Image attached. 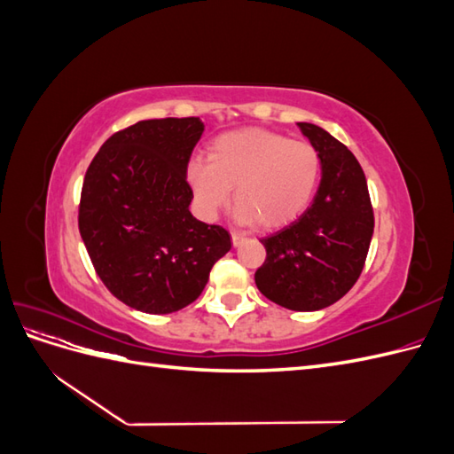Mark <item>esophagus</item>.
<instances>
[{
	"label": "esophagus",
	"mask_w": 454,
	"mask_h": 454,
	"mask_svg": "<svg viewBox=\"0 0 454 454\" xmlns=\"http://www.w3.org/2000/svg\"><path fill=\"white\" fill-rule=\"evenodd\" d=\"M231 240H232V246H240L244 240H246V235H242V232H232V237H231Z\"/></svg>",
	"instance_id": "obj_1"
}]
</instances>
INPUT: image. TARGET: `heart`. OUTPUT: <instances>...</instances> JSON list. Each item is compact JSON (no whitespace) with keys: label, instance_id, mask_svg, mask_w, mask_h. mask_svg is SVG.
<instances>
[{"label":"heart","instance_id":"heart-1","mask_svg":"<svg viewBox=\"0 0 454 454\" xmlns=\"http://www.w3.org/2000/svg\"><path fill=\"white\" fill-rule=\"evenodd\" d=\"M322 177L318 149L287 136L246 129L212 144L208 160L191 159L187 182L199 212L214 219L235 187L237 217L263 229H278L303 214Z\"/></svg>","mask_w":454,"mask_h":454}]
</instances>
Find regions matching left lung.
<instances>
[{
  "mask_svg": "<svg viewBox=\"0 0 454 454\" xmlns=\"http://www.w3.org/2000/svg\"><path fill=\"white\" fill-rule=\"evenodd\" d=\"M322 159V180L294 223L261 239L257 290L290 310L333 305L360 278L375 217L365 174L345 144L312 122H297Z\"/></svg>",
  "mask_w": 454,
  "mask_h": 454,
  "instance_id": "1",
  "label": "left lung"
}]
</instances>
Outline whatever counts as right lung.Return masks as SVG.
<instances>
[{
    "mask_svg": "<svg viewBox=\"0 0 454 454\" xmlns=\"http://www.w3.org/2000/svg\"><path fill=\"white\" fill-rule=\"evenodd\" d=\"M199 117L140 121L104 142L85 174L79 232L96 274L122 303L170 314L202 294L229 232L189 212L187 164Z\"/></svg>",
    "mask_w": 454,
    "mask_h": 454,
    "instance_id": "obj_1",
    "label": "right lung"
}]
</instances>
